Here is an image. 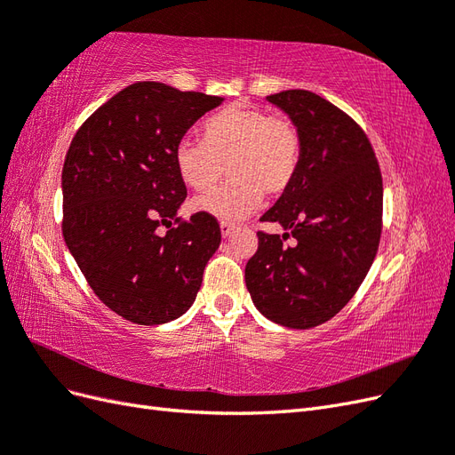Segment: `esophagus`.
I'll use <instances>...</instances> for the list:
<instances>
[{
  "mask_svg": "<svg viewBox=\"0 0 455 455\" xmlns=\"http://www.w3.org/2000/svg\"><path fill=\"white\" fill-rule=\"evenodd\" d=\"M220 231H222V237L228 239V237L233 235V233H235V226H231V224H220Z\"/></svg>",
  "mask_w": 455,
  "mask_h": 455,
  "instance_id": "1",
  "label": "esophagus"
}]
</instances>
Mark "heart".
<instances>
[{
    "label": "heart",
    "mask_w": 455,
    "mask_h": 455,
    "mask_svg": "<svg viewBox=\"0 0 455 455\" xmlns=\"http://www.w3.org/2000/svg\"><path fill=\"white\" fill-rule=\"evenodd\" d=\"M301 157V139L288 119L271 117L249 104H231L209 117L203 140L184 136L174 148V164L182 182L209 189L224 167L229 180L191 201V209L235 224L258 211L269 196H281L292 184Z\"/></svg>",
    "instance_id": "1"
}]
</instances>
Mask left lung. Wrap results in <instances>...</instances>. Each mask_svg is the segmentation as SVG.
<instances>
[{
    "mask_svg": "<svg viewBox=\"0 0 455 455\" xmlns=\"http://www.w3.org/2000/svg\"><path fill=\"white\" fill-rule=\"evenodd\" d=\"M301 139L292 184L261 216L286 233H258L244 267L256 309L286 328L319 326L363 284L381 235L383 184L366 134L323 96L292 89L267 96ZM292 247L282 243L287 235Z\"/></svg>",
    "mask_w": 455,
    "mask_h": 455,
    "instance_id": "1",
    "label": "left lung"
}]
</instances>
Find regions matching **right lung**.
Masks as SVG:
<instances>
[{
    "label": "right lung",
    "instance_id": "1",
    "mask_svg": "<svg viewBox=\"0 0 455 455\" xmlns=\"http://www.w3.org/2000/svg\"><path fill=\"white\" fill-rule=\"evenodd\" d=\"M224 102L157 81L119 91L81 125L62 169V233L81 273L109 309L136 324H164L197 298L222 233L214 218L180 222L188 196L174 148Z\"/></svg>",
    "mask_w": 455,
    "mask_h": 455
}]
</instances>
